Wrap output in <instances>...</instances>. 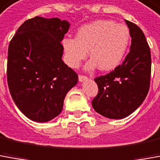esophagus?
<instances>
[{"mask_svg": "<svg viewBox=\"0 0 160 160\" xmlns=\"http://www.w3.org/2000/svg\"><path fill=\"white\" fill-rule=\"evenodd\" d=\"M78 80H79V82H84V81H86L88 80V78L85 77V76H82V75H79V77H78Z\"/></svg>", "mask_w": 160, "mask_h": 160, "instance_id": "1", "label": "esophagus"}]
</instances>
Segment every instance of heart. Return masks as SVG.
<instances>
[{
	"mask_svg": "<svg viewBox=\"0 0 160 160\" xmlns=\"http://www.w3.org/2000/svg\"><path fill=\"white\" fill-rule=\"evenodd\" d=\"M62 44L69 67L78 68L89 50L91 58L85 65L86 70L99 67L102 71H111L124 60L131 44V34L124 24L112 20H95L79 28L76 38L66 37Z\"/></svg>",
	"mask_w": 160,
	"mask_h": 160,
	"instance_id": "b5f03b06",
	"label": "heart"
}]
</instances>
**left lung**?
<instances>
[{"label": "left lung", "mask_w": 160, "mask_h": 160, "mask_svg": "<svg viewBox=\"0 0 160 160\" xmlns=\"http://www.w3.org/2000/svg\"><path fill=\"white\" fill-rule=\"evenodd\" d=\"M132 38L130 52L111 73L95 78L98 94L92 107L100 115L122 119L134 112L147 96L151 78V51L140 28L124 20Z\"/></svg>", "instance_id": "left-lung-1"}]
</instances>
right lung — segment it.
<instances>
[{
	"mask_svg": "<svg viewBox=\"0 0 160 160\" xmlns=\"http://www.w3.org/2000/svg\"><path fill=\"white\" fill-rule=\"evenodd\" d=\"M69 22L36 16L21 25L8 52V84L11 97L30 120L45 123L61 113L68 91L78 81L62 60L61 42Z\"/></svg>",
	"mask_w": 160,
	"mask_h": 160,
	"instance_id": "add662e5",
	"label": "right lung"
}]
</instances>
